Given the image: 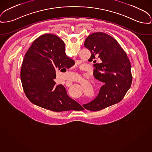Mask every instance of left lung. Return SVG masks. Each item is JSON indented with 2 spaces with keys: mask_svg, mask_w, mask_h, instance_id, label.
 I'll return each instance as SVG.
<instances>
[{
  "mask_svg": "<svg viewBox=\"0 0 152 152\" xmlns=\"http://www.w3.org/2000/svg\"><path fill=\"white\" fill-rule=\"evenodd\" d=\"M84 46L91 53L89 61L95 64L94 75L104 83L97 96L83 106L97 111L116 104L124 98L132 83L131 64L125 51L116 40L106 33L90 34Z\"/></svg>",
  "mask_w": 152,
  "mask_h": 152,
  "instance_id": "left-lung-1",
  "label": "left lung"
}]
</instances>
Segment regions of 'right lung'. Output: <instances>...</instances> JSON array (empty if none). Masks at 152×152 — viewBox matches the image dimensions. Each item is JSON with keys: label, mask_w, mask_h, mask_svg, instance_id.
Listing matches in <instances>:
<instances>
[{"label": "right lung", "mask_w": 152, "mask_h": 152, "mask_svg": "<svg viewBox=\"0 0 152 152\" xmlns=\"http://www.w3.org/2000/svg\"><path fill=\"white\" fill-rule=\"evenodd\" d=\"M74 63L66 55L65 44L57 36L48 34L37 38L25 54L20 71L27 98L37 106L55 112L83 110L68 95L63 85H56L54 81L56 70L68 69Z\"/></svg>", "instance_id": "add662e5"}]
</instances>
